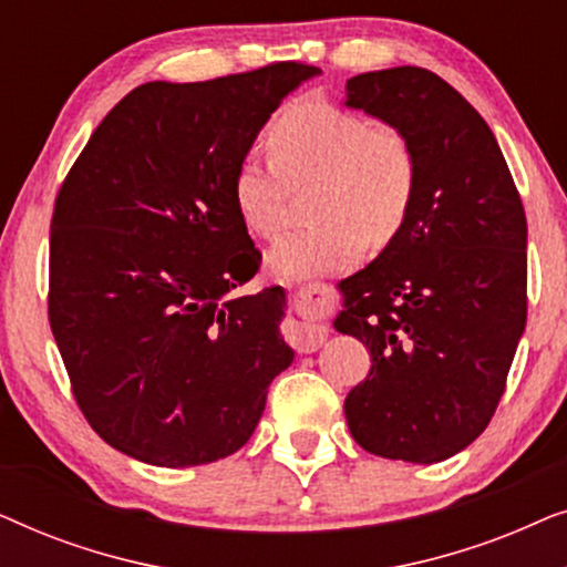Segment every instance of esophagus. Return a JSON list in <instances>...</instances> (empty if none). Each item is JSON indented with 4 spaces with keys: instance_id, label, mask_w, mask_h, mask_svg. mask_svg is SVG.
I'll list each match as a JSON object with an SVG mask.
<instances>
[{
    "instance_id": "obj_1",
    "label": "esophagus",
    "mask_w": 567,
    "mask_h": 567,
    "mask_svg": "<svg viewBox=\"0 0 567 567\" xmlns=\"http://www.w3.org/2000/svg\"><path fill=\"white\" fill-rule=\"evenodd\" d=\"M330 305V293L324 284L299 286L293 291V309L299 320L286 328V338L299 353H315L328 340V324L320 320L324 307Z\"/></svg>"
}]
</instances>
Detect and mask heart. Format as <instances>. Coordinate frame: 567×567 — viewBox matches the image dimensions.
I'll list each match as a JSON object with an SVG mask.
<instances>
[{
    "label": "heart",
    "mask_w": 567,
    "mask_h": 567,
    "mask_svg": "<svg viewBox=\"0 0 567 567\" xmlns=\"http://www.w3.org/2000/svg\"><path fill=\"white\" fill-rule=\"evenodd\" d=\"M270 159L247 154L231 177V198L252 235L276 237L289 219L293 190L315 185L317 221L270 247L268 266L281 278L332 274L359 258L367 239L386 245L408 221L417 185L413 144L392 126L324 100L284 107L268 128Z\"/></svg>",
    "instance_id": "heart-1"
}]
</instances>
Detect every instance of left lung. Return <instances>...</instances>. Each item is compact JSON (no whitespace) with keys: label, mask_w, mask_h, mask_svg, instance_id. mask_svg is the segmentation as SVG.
<instances>
[{"label":"left lung","mask_w":567,"mask_h":567,"mask_svg":"<svg viewBox=\"0 0 567 567\" xmlns=\"http://www.w3.org/2000/svg\"><path fill=\"white\" fill-rule=\"evenodd\" d=\"M346 105L402 131L417 159L408 221L346 278L336 328L371 371L346 398L351 436L384 460L433 464L487 429L526 324V216L493 131L439 74L351 76Z\"/></svg>","instance_id":"obj_1"}]
</instances>
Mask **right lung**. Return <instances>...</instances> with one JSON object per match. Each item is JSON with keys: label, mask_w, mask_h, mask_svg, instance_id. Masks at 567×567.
I'll use <instances>...</instances> for the list:
<instances>
[{"label": "right lung", "mask_w": 567, "mask_h": 567, "mask_svg": "<svg viewBox=\"0 0 567 567\" xmlns=\"http://www.w3.org/2000/svg\"><path fill=\"white\" fill-rule=\"evenodd\" d=\"M320 69L278 61L208 82H146L90 136L51 216L49 322L76 405L105 444L196 467L247 444L293 351L231 177Z\"/></svg>", "instance_id": "1"}]
</instances>
